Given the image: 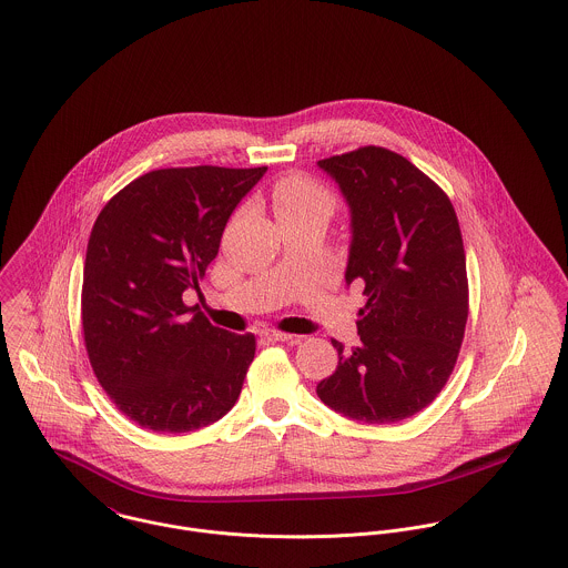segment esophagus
<instances>
[{"label":"esophagus","instance_id":"34e87169","mask_svg":"<svg viewBox=\"0 0 568 568\" xmlns=\"http://www.w3.org/2000/svg\"><path fill=\"white\" fill-rule=\"evenodd\" d=\"M262 338H266V341H291L293 336L286 334V332H280V329H262Z\"/></svg>","mask_w":568,"mask_h":568}]
</instances>
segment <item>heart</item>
Returning a JSON list of instances; mask_svg holds the SVG:
<instances>
[{
    "label": "heart",
    "instance_id": "1",
    "mask_svg": "<svg viewBox=\"0 0 568 568\" xmlns=\"http://www.w3.org/2000/svg\"><path fill=\"white\" fill-rule=\"evenodd\" d=\"M273 207L277 216H295L310 212H323L329 216L334 210V200L329 191L318 182L302 173H291L275 184Z\"/></svg>",
    "mask_w": 568,
    "mask_h": 568
}]
</instances>
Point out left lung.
Returning <instances> with one entry per match:
<instances>
[{"instance_id":"8db88e82","label":"left lung","mask_w":568,"mask_h":568,"mask_svg":"<svg viewBox=\"0 0 568 568\" xmlns=\"http://www.w3.org/2000/svg\"><path fill=\"white\" fill-rule=\"evenodd\" d=\"M352 207L345 280L361 282L362 345L338 341L336 371L316 386L325 406L362 423H397L447 384L465 338V243L447 193L408 158L366 145L318 160Z\"/></svg>"}]
</instances>
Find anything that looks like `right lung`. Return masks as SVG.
Segmentation results:
<instances>
[{
  "label": "right lung",
  "instance_id": "1",
  "mask_svg": "<svg viewBox=\"0 0 568 568\" xmlns=\"http://www.w3.org/2000/svg\"><path fill=\"white\" fill-rule=\"evenodd\" d=\"M266 166L155 169L102 207L87 247L82 332L98 382L130 420L186 434L230 413L254 334L214 327L182 293L200 288L221 234Z\"/></svg>",
  "mask_w": 568,
  "mask_h": 568
}]
</instances>
